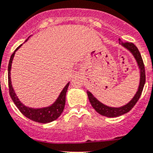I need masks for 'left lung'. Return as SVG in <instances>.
<instances>
[{"label":"left lung","instance_id":"obj_1","mask_svg":"<svg viewBox=\"0 0 153 153\" xmlns=\"http://www.w3.org/2000/svg\"><path fill=\"white\" fill-rule=\"evenodd\" d=\"M119 44L124 48H126L128 51L131 53V55H133L134 59H135V62L137 63V67L139 69V84H138V88H137V92L134 97L131 98V100L129 102H127L126 105H123L122 106L120 107H111L108 106L106 105L103 104L102 102L98 100L93 95L92 93H91L89 91H87V94H88V98L91 102V105L92 107L95 109L97 113H98L102 116L106 117H117L120 116L125 114V113H128L131 108L134 106L136 102L138 101L141 94H142V90H143L144 85L146 83V73H145V66H144V63L142 61V56L140 54L138 49L135 45L132 44V43L128 42H123L120 39H119Z\"/></svg>","mask_w":153,"mask_h":153}]
</instances>
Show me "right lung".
I'll return each instance as SVG.
<instances>
[{
	"label": "right lung",
	"mask_w": 153,
	"mask_h": 153,
	"mask_svg": "<svg viewBox=\"0 0 153 153\" xmlns=\"http://www.w3.org/2000/svg\"><path fill=\"white\" fill-rule=\"evenodd\" d=\"M30 38V36L28 39ZM28 39H26L25 42H26ZM22 45H20L19 48L16 49V51H14L13 54L11 55L10 58L9 63H8V68H7V71H8V87H9V93L11 99L16 104L17 108L19 109V111L26 117L29 118L31 120H33L37 123H48L50 122L55 120L58 119L62 113L63 112L64 107L65 104V95H66V92L68 90V87L69 85V82L67 83V84L64 87L59 97L57 98L56 100L53 102L52 104L49 106L42 107V108H32V107L26 106L19 100V98H18L16 95L15 90H14L12 84H11V63L13 61L14 56L16 54V51Z\"/></svg>",
	"instance_id": "add662e5"
}]
</instances>
